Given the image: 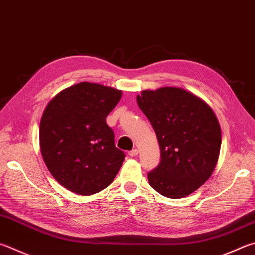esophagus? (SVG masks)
Wrapping results in <instances>:
<instances>
[{
    "label": "esophagus",
    "mask_w": 255,
    "mask_h": 255,
    "mask_svg": "<svg viewBox=\"0 0 255 255\" xmlns=\"http://www.w3.org/2000/svg\"><path fill=\"white\" fill-rule=\"evenodd\" d=\"M128 155L130 157H135L138 155V149H132V150H129L128 151Z\"/></svg>",
    "instance_id": "1"
}]
</instances>
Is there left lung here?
Instances as JSON below:
<instances>
[{
    "label": "left lung",
    "mask_w": 255,
    "mask_h": 255,
    "mask_svg": "<svg viewBox=\"0 0 255 255\" xmlns=\"http://www.w3.org/2000/svg\"><path fill=\"white\" fill-rule=\"evenodd\" d=\"M137 104L160 148L158 166L147 174L149 185L169 198L195 192L211 177L219 159L222 135L215 114L182 88L143 90Z\"/></svg>",
    "instance_id": "obj_1"
}]
</instances>
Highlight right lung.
<instances>
[{"instance_id":"add662e5","label":"right lung","mask_w":255,"mask_h":255,"mask_svg":"<svg viewBox=\"0 0 255 255\" xmlns=\"http://www.w3.org/2000/svg\"><path fill=\"white\" fill-rule=\"evenodd\" d=\"M122 91L80 82L58 94L40 122V148L49 172L79 195H92L113 183L125 160L106 118Z\"/></svg>"}]
</instances>
